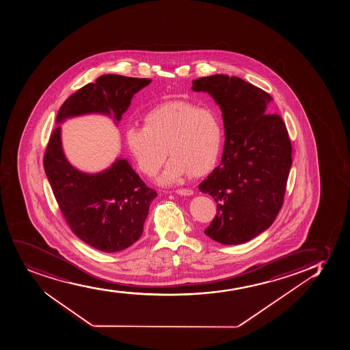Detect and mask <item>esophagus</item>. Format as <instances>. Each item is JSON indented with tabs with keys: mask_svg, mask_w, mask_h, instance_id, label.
Returning <instances> with one entry per match:
<instances>
[{
	"mask_svg": "<svg viewBox=\"0 0 350 350\" xmlns=\"http://www.w3.org/2000/svg\"><path fill=\"white\" fill-rule=\"evenodd\" d=\"M176 193H177V194H179V196H193L192 189H188V188H180V189H177V191H176Z\"/></svg>",
	"mask_w": 350,
	"mask_h": 350,
	"instance_id": "obj_1",
	"label": "esophagus"
}]
</instances>
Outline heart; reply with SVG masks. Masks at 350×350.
Wrapping results in <instances>:
<instances>
[{
    "label": "heart",
    "instance_id": "obj_1",
    "mask_svg": "<svg viewBox=\"0 0 350 350\" xmlns=\"http://www.w3.org/2000/svg\"><path fill=\"white\" fill-rule=\"evenodd\" d=\"M143 122L128 124L124 143L139 171L149 177L161 169L167 152L171 154L159 183L174 184L188 172L200 176L217 161L223 127L213 109L191 103H165L147 111Z\"/></svg>",
    "mask_w": 350,
    "mask_h": 350
}]
</instances>
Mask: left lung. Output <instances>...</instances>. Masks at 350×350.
<instances>
[{
    "label": "left lung",
    "instance_id": "left-lung-1",
    "mask_svg": "<svg viewBox=\"0 0 350 350\" xmlns=\"http://www.w3.org/2000/svg\"><path fill=\"white\" fill-rule=\"evenodd\" d=\"M192 90L207 92L222 111V162L199 185L217 203L204 233L223 245L251 241L273 224L283 204L291 167V143L278 114H267L273 98L239 77L194 79Z\"/></svg>",
    "mask_w": 350,
    "mask_h": 350
}]
</instances>
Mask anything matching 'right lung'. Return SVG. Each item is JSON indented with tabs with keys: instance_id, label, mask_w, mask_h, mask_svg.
Masks as SVG:
<instances>
[{
	"instance_id": "obj_1",
	"label": "right lung",
	"mask_w": 350,
	"mask_h": 350,
	"mask_svg": "<svg viewBox=\"0 0 350 350\" xmlns=\"http://www.w3.org/2000/svg\"><path fill=\"white\" fill-rule=\"evenodd\" d=\"M150 79L102 75L68 98L57 124L85 114H103L119 124L132 98ZM44 169L66 221L84 243L106 253L126 250L139 241L149 207L157 196L124 158H117L100 172L72 166L64 154L61 127L49 139Z\"/></svg>"
}]
</instances>
